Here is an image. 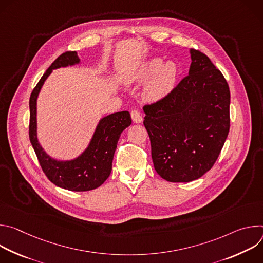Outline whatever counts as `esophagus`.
Instances as JSON below:
<instances>
[{
    "instance_id": "1",
    "label": "esophagus",
    "mask_w": 263,
    "mask_h": 263,
    "mask_svg": "<svg viewBox=\"0 0 263 263\" xmlns=\"http://www.w3.org/2000/svg\"><path fill=\"white\" fill-rule=\"evenodd\" d=\"M131 118H132V121H133L134 123H136V124H139V123L142 122L141 114H140V112H139L138 110H136V109H134V110L131 111Z\"/></svg>"
}]
</instances>
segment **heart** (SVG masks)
I'll return each mask as SVG.
<instances>
[{
	"label": "heart",
	"mask_w": 263,
	"mask_h": 263,
	"mask_svg": "<svg viewBox=\"0 0 263 263\" xmlns=\"http://www.w3.org/2000/svg\"><path fill=\"white\" fill-rule=\"evenodd\" d=\"M151 77L153 78L144 95L148 100L157 101L167 96L174 88L178 77V67L173 61L162 63V59L152 58L143 63L138 73L140 80H147Z\"/></svg>",
	"instance_id": "obj_1"
}]
</instances>
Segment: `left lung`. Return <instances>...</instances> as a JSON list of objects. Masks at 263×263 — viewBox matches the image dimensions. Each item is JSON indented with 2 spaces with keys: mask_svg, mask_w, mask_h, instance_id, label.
I'll return each mask as SVG.
<instances>
[{
  "mask_svg": "<svg viewBox=\"0 0 263 263\" xmlns=\"http://www.w3.org/2000/svg\"><path fill=\"white\" fill-rule=\"evenodd\" d=\"M189 76L161 100L143 106L158 175L170 182L201 178L215 163L230 129V89L219 69L191 50Z\"/></svg>",
  "mask_w": 263,
  "mask_h": 263,
  "instance_id": "1",
  "label": "left lung"
}]
</instances>
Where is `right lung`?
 I'll return each instance as SVG.
<instances>
[{"instance_id":"1","label":"right lung","mask_w":263,"mask_h":263,"mask_svg":"<svg viewBox=\"0 0 263 263\" xmlns=\"http://www.w3.org/2000/svg\"><path fill=\"white\" fill-rule=\"evenodd\" d=\"M79 62L77 52L61 54L34 87L29 101V137L45 175L52 183L71 192H87L98 189L109 177L121 133L131 125L132 121L128 111L116 112L101 119L87 148L79 157L72 160H56L44 151L37 139V97L53 69L78 64Z\"/></svg>"}]
</instances>
